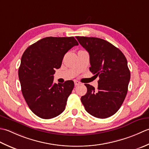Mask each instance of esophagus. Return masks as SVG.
<instances>
[{
  "label": "esophagus",
  "instance_id": "obj_1",
  "mask_svg": "<svg viewBox=\"0 0 149 149\" xmlns=\"http://www.w3.org/2000/svg\"><path fill=\"white\" fill-rule=\"evenodd\" d=\"M80 81H74V85H75V86H78V85H80Z\"/></svg>",
  "mask_w": 149,
  "mask_h": 149
}]
</instances>
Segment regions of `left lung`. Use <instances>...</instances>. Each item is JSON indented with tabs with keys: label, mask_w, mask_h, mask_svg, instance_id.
Segmentation results:
<instances>
[{
	"label": "left lung",
	"mask_w": 149,
	"mask_h": 149,
	"mask_svg": "<svg viewBox=\"0 0 149 149\" xmlns=\"http://www.w3.org/2000/svg\"><path fill=\"white\" fill-rule=\"evenodd\" d=\"M90 56V71L99 76L97 89L89 84L81 97L85 109L98 118L113 116L122 105L128 91L130 72L123 53L104 39L76 36Z\"/></svg>",
	"instance_id": "left-lung-1"
}]
</instances>
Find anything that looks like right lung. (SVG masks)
<instances>
[{
    "instance_id": "add662e5",
    "label": "right lung",
    "mask_w": 149,
    "mask_h": 149,
    "mask_svg": "<svg viewBox=\"0 0 149 149\" xmlns=\"http://www.w3.org/2000/svg\"><path fill=\"white\" fill-rule=\"evenodd\" d=\"M78 45L73 36H49L31 45L23 53L19 69L21 90L37 116L51 119L65 110L74 84L72 80L54 83L53 74L61 67L65 54Z\"/></svg>"
}]
</instances>
